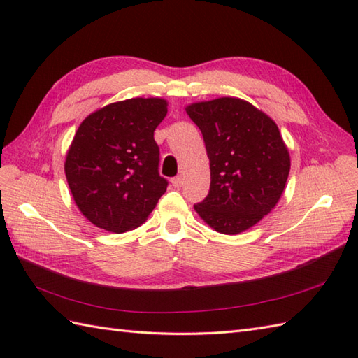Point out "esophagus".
<instances>
[{"label": "esophagus", "instance_id": "34e87169", "mask_svg": "<svg viewBox=\"0 0 358 358\" xmlns=\"http://www.w3.org/2000/svg\"><path fill=\"white\" fill-rule=\"evenodd\" d=\"M183 183H185V177H183V175H178V177L172 178V186H173V187H181V186H183Z\"/></svg>", "mask_w": 358, "mask_h": 358}]
</instances>
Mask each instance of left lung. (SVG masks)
Segmentation results:
<instances>
[{"label":"left lung","instance_id":"8db88e82","mask_svg":"<svg viewBox=\"0 0 358 358\" xmlns=\"http://www.w3.org/2000/svg\"><path fill=\"white\" fill-rule=\"evenodd\" d=\"M210 166L206 199L195 204L220 234L235 235L257 224L285 191L291 158L275 121L240 98L189 104Z\"/></svg>","mask_w":358,"mask_h":358}]
</instances>
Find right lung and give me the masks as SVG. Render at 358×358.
I'll use <instances>...</instances> for the list:
<instances>
[{
	"label": "right lung",
	"instance_id": "add662e5",
	"mask_svg": "<svg viewBox=\"0 0 358 358\" xmlns=\"http://www.w3.org/2000/svg\"><path fill=\"white\" fill-rule=\"evenodd\" d=\"M166 113L163 98H131L104 106L80 124L64 172L81 214L96 227L135 229L166 192L154 140Z\"/></svg>",
	"mask_w": 358,
	"mask_h": 358
}]
</instances>
